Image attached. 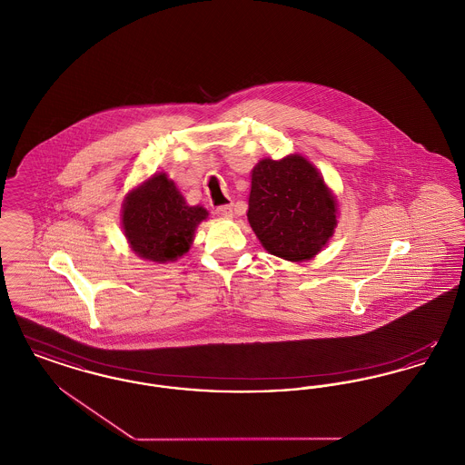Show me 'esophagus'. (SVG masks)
Instances as JSON below:
<instances>
[{"instance_id": "1", "label": "esophagus", "mask_w": 465, "mask_h": 465, "mask_svg": "<svg viewBox=\"0 0 465 465\" xmlns=\"http://www.w3.org/2000/svg\"><path fill=\"white\" fill-rule=\"evenodd\" d=\"M216 214L222 218H233V207L232 205H220L216 207Z\"/></svg>"}]
</instances>
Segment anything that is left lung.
Instances as JSON below:
<instances>
[{"mask_svg": "<svg viewBox=\"0 0 465 465\" xmlns=\"http://www.w3.org/2000/svg\"><path fill=\"white\" fill-rule=\"evenodd\" d=\"M247 220L270 254L305 262L334 233L336 199L305 156L263 158L252 169Z\"/></svg>", "mask_w": 465, "mask_h": 465, "instance_id": "obj_1", "label": "left lung"}]
</instances>
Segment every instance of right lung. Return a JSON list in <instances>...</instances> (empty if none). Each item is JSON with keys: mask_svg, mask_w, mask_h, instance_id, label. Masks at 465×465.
I'll return each instance as SVG.
<instances>
[{"mask_svg": "<svg viewBox=\"0 0 465 465\" xmlns=\"http://www.w3.org/2000/svg\"><path fill=\"white\" fill-rule=\"evenodd\" d=\"M207 216L203 207L186 203L174 181L158 173L127 193L122 224L139 258L167 263L188 252L195 228Z\"/></svg>", "mask_w": 465, "mask_h": 465, "instance_id": "obj_1", "label": "right lung"}]
</instances>
